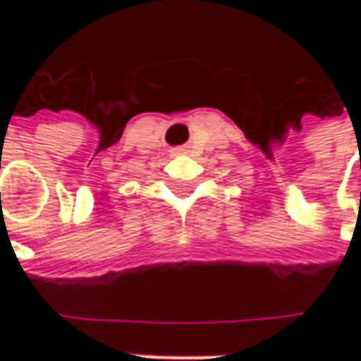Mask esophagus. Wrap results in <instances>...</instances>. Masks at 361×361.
Masks as SVG:
<instances>
[{"instance_id": "esophagus-1", "label": "esophagus", "mask_w": 361, "mask_h": 361, "mask_svg": "<svg viewBox=\"0 0 361 361\" xmlns=\"http://www.w3.org/2000/svg\"><path fill=\"white\" fill-rule=\"evenodd\" d=\"M173 154H183V149H173Z\"/></svg>"}]
</instances>
